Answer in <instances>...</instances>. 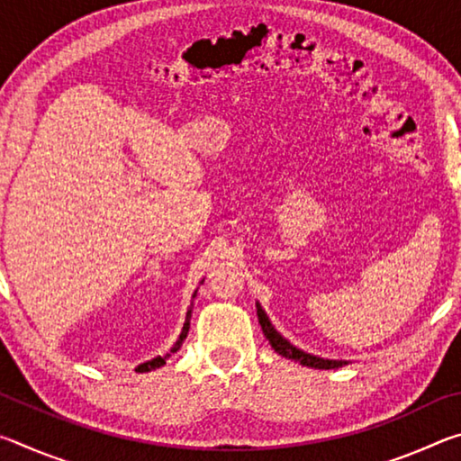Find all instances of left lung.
Returning <instances> with one entry per match:
<instances>
[{"label":"left lung","instance_id":"1","mask_svg":"<svg viewBox=\"0 0 461 461\" xmlns=\"http://www.w3.org/2000/svg\"><path fill=\"white\" fill-rule=\"evenodd\" d=\"M256 313H258V321L262 325L264 335H267V339L270 341V346L275 348V352L283 357H288V360H294L301 366H309V368H315V370H338V368H343V366L352 364L348 360H327V357L313 356V354L305 352V349L293 346L291 341L283 338V335L276 331V327L272 325V321L267 315V311L262 309L260 303H256Z\"/></svg>","mask_w":461,"mask_h":461}]
</instances>
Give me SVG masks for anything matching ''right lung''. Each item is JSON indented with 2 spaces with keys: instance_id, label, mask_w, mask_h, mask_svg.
<instances>
[{
  "instance_id": "obj_1",
  "label": "right lung",
  "mask_w": 461,
  "mask_h": 461,
  "mask_svg": "<svg viewBox=\"0 0 461 461\" xmlns=\"http://www.w3.org/2000/svg\"><path fill=\"white\" fill-rule=\"evenodd\" d=\"M201 285H203V280H201ZM194 296H197V291L193 293V299ZM191 315H193V301H191V307L186 309V317H185V323H183V330H181V335H178V339L175 341V346L168 349V352L165 354V356H156V357H152V360H148V362H144V364H138L136 366V372H150V370H156V368H160V366H165L167 364V360L173 354H176L178 349H181V346H183V341L186 339V335H189V327H191Z\"/></svg>"
}]
</instances>
